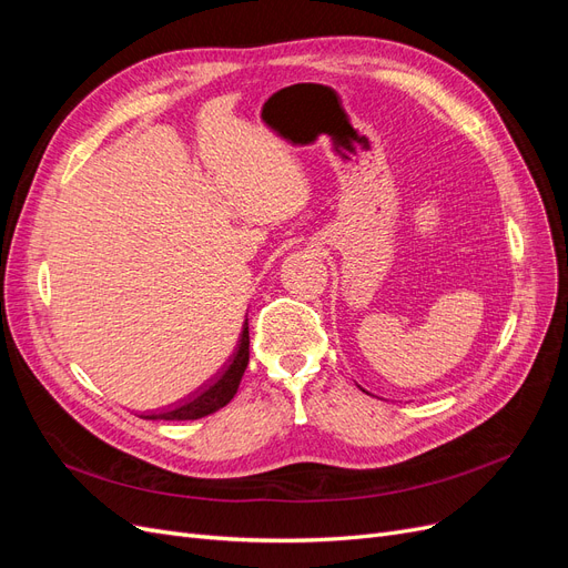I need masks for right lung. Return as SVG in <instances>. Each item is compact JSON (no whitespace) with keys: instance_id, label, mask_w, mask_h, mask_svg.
Wrapping results in <instances>:
<instances>
[{"instance_id":"1","label":"right lung","mask_w":568,"mask_h":568,"mask_svg":"<svg viewBox=\"0 0 568 568\" xmlns=\"http://www.w3.org/2000/svg\"><path fill=\"white\" fill-rule=\"evenodd\" d=\"M248 320L244 322L242 336H239L236 351L234 355L227 359V365L222 367V372H217L211 384L201 386L199 390H194L189 398H184L182 403L168 407L163 412H151V415H144V419H165V422H184V419H201L205 415H213L215 409L225 407L239 388V382L246 372L248 365Z\"/></svg>"}]
</instances>
